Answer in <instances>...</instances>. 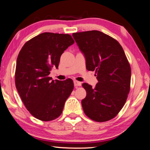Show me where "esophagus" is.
Instances as JSON below:
<instances>
[{
  "mask_svg": "<svg viewBox=\"0 0 150 150\" xmlns=\"http://www.w3.org/2000/svg\"><path fill=\"white\" fill-rule=\"evenodd\" d=\"M73 83H74V85L75 86V87H77V86H81V83L79 82V81H73Z\"/></svg>",
  "mask_w": 150,
  "mask_h": 150,
  "instance_id": "esophagus-1",
  "label": "esophagus"
}]
</instances>
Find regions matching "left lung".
Instances as JSON below:
<instances>
[{
  "mask_svg": "<svg viewBox=\"0 0 150 150\" xmlns=\"http://www.w3.org/2000/svg\"><path fill=\"white\" fill-rule=\"evenodd\" d=\"M84 55L86 68L95 71V87L83 83L87 96L81 101L84 112L91 120L106 122L115 118L125 104L130 91L131 69L120 44L97 30L73 33Z\"/></svg>",
  "mask_w": 150,
  "mask_h": 150,
  "instance_id": "left-lung-1",
  "label": "left lung"
}]
</instances>
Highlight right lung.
Returning a JSON list of instances; mask_svg holds the SVG:
<instances>
[{
	"mask_svg": "<svg viewBox=\"0 0 150 150\" xmlns=\"http://www.w3.org/2000/svg\"><path fill=\"white\" fill-rule=\"evenodd\" d=\"M74 42L69 34L44 32L28 41L20 50L15 84L27 110L38 120L59 117L73 91L72 79L52 80L49 75L52 67L57 69L61 55Z\"/></svg>",
	"mask_w": 150,
	"mask_h": 150,
	"instance_id": "obj_1",
	"label": "right lung"
}]
</instances>
